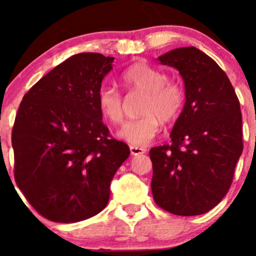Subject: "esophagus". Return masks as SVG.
Masks as SVG:
<instances>
[{
	"instance_id": "34e87169",
	"label": "esophagus",
	"mask_w": 256,
	"mask_h": 256,
	"mask_svg": "<svg viewBox=\"0 0 256 256\" xmlns=\"http://www.w3.org/2000/svg\"><path fill=\"white\" fill-rule=\"evenodd\" d=\"M130 152H131V155H134V156H136V155L144 154L146 149H144V148H140V146H130Z\"/></svg>"
}]
</instances>
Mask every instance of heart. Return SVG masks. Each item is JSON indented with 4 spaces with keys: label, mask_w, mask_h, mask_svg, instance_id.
Instances as JSON below:
<instances>
[{
    "label": "heart",
    "mask_w": 256,
    "mask_h": 256,
    "mask_svg": "<svg viewBox=\"0 0 256 256\" xmlns=\"http://www.w3.org/2000/svg\"><path fill=\"white\" fill-rule=\"evenodd\" d=\"M122 84L128 92H142L140 118L130 120L119 131V137L130 144L146 146L158 134L161 119L170 122L178 118L184 104V90L167 79L165 72L146 62L131 64L122 74ZM98 106L102 116L112 125L124 119V102L113 88L104 86L98 94Z\"/></svg>",
    "instance_id": "obj_1"
}]
</instances>
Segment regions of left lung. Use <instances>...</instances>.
<instances>
[{
	"mask_svg": "<svg viewBox=\"0 0 256 256\" xmlns=\"http://www.w3.org/2000/svg\"><path fill=\"white\" fill-rule=\"evenodd\" d=\"M158 61L182 76L185 104L171 146L149 152L152 198L176 216H200L224 198L242 154L240 101L226 73L195 46L173 49Z\"/></svg>",
	"mask_w": 256,
	"mask_h": 256,
	"instance_id": "obj_1",
	"label": "left lung"
}]
</instances>
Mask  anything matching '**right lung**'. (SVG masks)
<instances>
[{
    "instance_id": "obj_1",
    "label": "right lung",
    "mask_w": 256,
    "mask_h": 256,
    "mask_svg": "<svg viewBox=\"0 0 256 256\" xmlns=\"http://www.w3.org/2000/svg\"><path fill=\"white\" fill-rule=\"evenodd\" d=\"M114 58L80 52L37 82L22 98L12 132L16 182L44 218L89 219L107 206L110 182L130 155L110 137L98 94Z\"/></svg>"
}]
</instances>
